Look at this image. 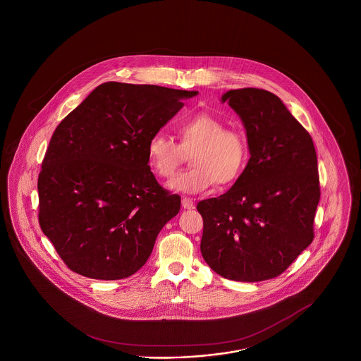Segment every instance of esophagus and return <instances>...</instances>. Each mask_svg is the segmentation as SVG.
Instances as JSON below:
<instances>
[{
  "label": "esophagus",
  "mask_w": 361,
  "mask_h": 361,
  "mask_svg": "<svg viewBox=\"0 0 361 361\" xmlns=\"http://www.w3.org/2000/svg\"><path fill=\"white\" fill-rule=\"evenodd\" d=\"M181 205H183V208L184 209L195 208V202H193V200H192V198H189V197H183V200H181Z\"/></svg>",
  "instance_id": "34e87169"
}]
</instances>
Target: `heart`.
Returning a JSON list of instances; mask_svg holds the SVG:
<instances>
[{
    "instance_id": "b5f03b06",
    "label": "heart",
    "mask_w": 361,
    "mask_h": 361,
    "mask_svg": "<svg viewBox=\"0 0 361 361\" xmlns=\"http://www.w3.org/2000/svg\"><path fill=\"white\" fill-rule=\"evenodd\" d=\"M178 144L164 133L148 142V159L160 177H172L190 153V169L176 175L168 188L184 193H200L217 183L228 185L237 180L247 159V144L240 132L226 130L219 118L201 112L176 126Z\"/></svg>"
}]
</instances>
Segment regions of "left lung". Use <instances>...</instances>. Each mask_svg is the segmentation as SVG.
I'll return each instance as SVG.
<instances>
[{"mask_svg": "<svg viewBox=\"0 0 361 361\" xmlns=\"http://www.w3.org/2000/svg\"><path fill=\"white\" fill-rule=\"evenodd\" d=\"M246 130L250 159L234 185L202 200L201 254L238 282L283 273L314 240L320 186L314 142L283 102L261 88L225 92Z\"/></svg>", "mask_w": 361, "mask_h": 361, "instance_id": "obj_1", "label": "left lung"}]
</instances>
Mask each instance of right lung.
<instances>
[{
	"label": "right lung",
	"mask_w": 361,
	"mask_h": 361,
	"mask_svg": "<svg viewBox=\"0 0 361 361\" xmlns=\"http://www.w3.org/2000/svg\"><path fill=\"white\" fill-rule=\"evenodd\" d=\"M197 91L106 82L56 127L38 176L39 225L70 270L128 278L180 210L148 165V142Z\"/></svg>",
	"instance_id": "right-lung-1"
}]
</instances>
